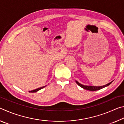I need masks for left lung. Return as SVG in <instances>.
Instances as JSON below:
<instances>
[{"label": "left lung", "mask_w": 124, "mask_h": 124, "mask_svg": "<svg viewBox=\"0 0 124 124\" xmlns=\"http://www.w3.org/2000/svg\"><path fill=\"white\" fill-rule=\"evenodd\" d=\"M75 82H76V83L79 86L82 87L83 89H84L87 90H89V91H97V90H99L100 89H103V88H104L105 87L108 86L110 84L113 82V81H111V82H110V83H109L108 84H106L105 85H103V86H95L84 85L83 84H81L79 83L78 81H77V80H75Z\"/></svg>", "instance_id": "left-lung-1"}]
</instances>
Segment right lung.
I'll list each match as a JSON object with an SVG mask.
<instances>
[{
  "mask_svg": "<svg viewBox=\"0 0 124 124\" xmlns=\"http://www.w3.org/2000/svg\"><path fill=\"white\" fill-rule=\"evenodd\" d=\"M46 86H43V87L38 88V89H35V90H32V91H29V92H37V91H38L39 90H41V89H43V88L45 87Z\"/></svg>",
  "mask_w": 124,
  "mask_h": 124,
  "instance_id": "1",
  "label": "right lung"
}]
</instances>
